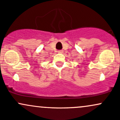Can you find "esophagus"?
<instances>
[{
  "label": "esophagus",
  "instance_id": "34e87169",
  "mask_svg": "<svg viewBox=\"0 0 120 120\" xmlns=\"http://www.w3.org/2000/svg\"><path fill=\"white\" fill-rule=\"evenodd\" d=\"M58 52L60 54H62L64 52V51L63 50H59V51H58Z\"/></svg>",
  "mask_w": 120,
  "mask_h": 120
}]
</instances>
